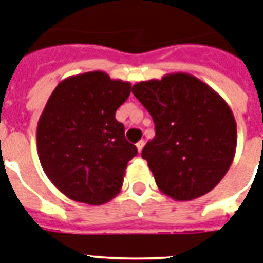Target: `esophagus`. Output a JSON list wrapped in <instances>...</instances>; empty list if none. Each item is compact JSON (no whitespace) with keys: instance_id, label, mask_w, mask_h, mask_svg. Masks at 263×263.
Here are the masks:
<instances>
[{"instance_id":"obj_1","label":"esophagus","mask_w":263,"mask_h":263,"mask_svg":"<svg viewBox=\"0 0 263 263\" xmlns=\"http://www.w3.org/2000/svg\"><path fill=\"white\" fill-rule=\"evenodd\" d=\"M143 146H145V142L143 140H139L138 143H136V147H138V152H142V149H143Z\"/></svg>"}]
</instances>
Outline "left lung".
Returning <instances> with one entry per match:
<instances>
[{
    "mask_svg": "<svg viewBox=\"0 0 263 263\" xmlns=\"http://www.w3.org/2000/svg\"><path fill=\"white\" fill-rule=\"evenodd\" d=\"M132 93L156 125L142 157L158 189L176 201L211 192L233 163L237 146L236 120L223 98L187 73L140 81Z\"/></svg>",
    "mask_w": 263,
    "mask_h": 263,
    "instance_id": "1",
    "label": "left lung"
}]
</instances>
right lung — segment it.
Listing matches in <instances>:
<instances>
[{
    "mask_svg": "<svg viewBox=\"0 0 263 263\" xmlns=\"http://www.w3.org/2000/svg\"><path fill=\"white\" fill-rule=\"evenodd\" d=\"M131 84L105 71L71 76L58 84L37 125L40 163L69 198L100 205L116 197L138 149L124 136L116 111Z\"/></svg>",
    "mask_w": 263,
    "mask_h": 263,
    "instance_id": "1",
    "label": "right lung"
}]
</instances>
